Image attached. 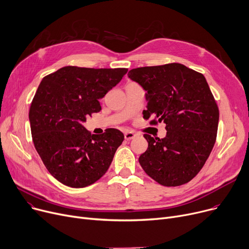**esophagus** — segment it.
I'll use <instances>...</instances> for the list:
<instances>
[{
  "label": "esophagus",
  "mask_w": 249,
  "mask_h": 249,
  "mask_svg": "<svg viewBox=\"0 0 249 249\" xmlns=\"http://www.w3.org/2000/svg\"><path fill=\"white\" fill-rule=\"evenodd\" d=\"M136 137V134L135 133H133V131H129V130H126L125 133H124V139L125 140H131V139H134Z\"/></svg>",
  "instance_id": "34e87169"
}]
</instances>
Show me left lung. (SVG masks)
<instances>
[{
  "instance_id": "obj_1",
  "label": "left lung",
  "mask_w": 249,
  "mask_h": 249,
  "mask_svg": "<svg viewBox=\"0 0 249 249\" xmlns=\"http://www.w3.org/2000/svg\"><path fill=\"white\" fill-rule=\"evenodd\" d=\"M127 76L147 91L143 119L164 123V139L143 135L149 147L139 158L143 171L159 184L176 187L203 168L216 141L219 109L201 73L180 63L147 66Z\"/></svg>"
}]
</instances>
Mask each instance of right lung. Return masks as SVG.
Segmentation results:
<instances>
[{
    "label": "right lung",
    "mask_w": 249,
    "mask_h": 249,
    "mask_svg": "<svg viewBox=\"0 0 249 249\" xmlns=\"http://www.w3.org/2000/svg\"><path fill=\"white\" fill-rule=\"evenodd\" d=\"M126 68L65 66L44 77L29 111L32 139L43 164L60 183L83 188L107 173L124 136L108 128L91 135L83 123L101 109L99 99Z\"/></svg>",
    "instance_id": "add662e5"
}]
</instances>
